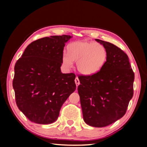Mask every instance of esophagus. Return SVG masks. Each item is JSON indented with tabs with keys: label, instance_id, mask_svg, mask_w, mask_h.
I'll use <instances>...</instances> for the list:
<instances>
[{
	"label": "esophagus",
	"instance_id": "esophagus-1",
	"mask_svg": "<svg viewBox=\"0 0 147 147\" xmlns=\"http://www.w3.org/2000/svg\"><path fill=\"white\" fill-rule=\"evenodd\" d=\"M74 82H75V84H76V87H78L79 86V84H80V81H79V79H78V77H76L75 80H74Z\"/></svg>",
	"mask_w": 147,
	"mask_h": 147
}]
</instances>
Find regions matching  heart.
<instances>
[{"label": "heart", "instance_id": "1", "mask_svg": "<svg viewBox=\"0 0 147 147\" xmlns=\"http://www.w3.org/2000/svg\"><path fill=\"white\" fill-rule=\"evenodd\" d=\"M68 53L61 57L63 65L71 69L73 61H76L77 70L85 76H92L100 71L105 65L108 53L102 45L93 41H79L71 43L67 47Z\"/></svg>", "mask_w": 147, "mask_h": 147}]
</instances>
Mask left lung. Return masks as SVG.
<instances>
[{"label": "left lung", "mask_w": 147, "mask_h": 147, "mask_svg": "<svg viewBox=\"0 0 147 147\" xmlns=\"http://www.w3.org/2000/svg\"><path fill=\"white\" fill-rule=\"evenodd\" d=\"M105 47L108 58L101 70L80 76L78 92L85 123L101 128L123 117L133 96L134 73L127 54L113 44L95 39Z\"/></svg>", "instance_id": "1"}]
</instances>
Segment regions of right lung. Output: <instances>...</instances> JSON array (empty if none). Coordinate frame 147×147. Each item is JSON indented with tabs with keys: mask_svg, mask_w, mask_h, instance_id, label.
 <instances>
[{
	"mask_svg": "<svg viewBox=\"0 0 147 147\" xmlns=\"http://www.w3.org/2000/svg\"><path fill=\"white\" fill-rule=\"evenodd\" d=\"M72 37L54 36L32 42L15 65L17 106L35 123L55 122L62 105L76 90L75 74H63L60 68L65 44Z\"/></svg>",
	"mask_w": 147,
	"mask_h": 147,
	"instance_id": "1",
	"label": "right lung"
}]
</instances>
